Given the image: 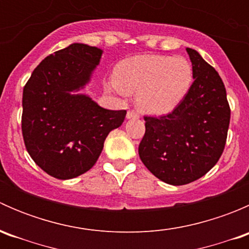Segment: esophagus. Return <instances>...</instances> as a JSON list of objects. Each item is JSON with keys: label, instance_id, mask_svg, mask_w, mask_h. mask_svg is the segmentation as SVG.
Here are the masks:
<instances>
[{"label": "esophagus", "instance_id": "34e87169", "mask_svg": "<svg viewBox=\"0 0 249 249\" xmlns=\"http://www.w3.org/2000/svg\"><path fill=\"white\" fill-rule=\"evenodd\" d=\"M126 118H127V119H139V118H140V114H139V113L136 112V110L130 109V110H127V113H126Z\"/></svg>", "mask_w": 249, "mask_h": 249}]
</instances>
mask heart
Returning <instances> with one entry per match:
<instances>
[{"label":"heart","mask_w":249,"mask_h":249,"mask_svg":"<svg viewBox=\"0 0 249 249\" xmlns=\"http://www.w3.org/2000/svg\"><path fill=\"white\" fill-rule=\"evenodd\" d=\"M193 80V66L184 57L140 55L118 65L110 87L120 94L137 91V105L145 112L165 113L184 99Z\"/></svg>","instance_id":"heart-1"}]
</instances>
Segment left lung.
Returning a JSON list of instances; mask_svg holds the SVG:
<instances>
[{
  "mask_svg": "<svg viewBox=\"0 0 249 249\" xmlns=\"http://www.w3.org/2000/svg\"><path fill=\"white\" fill-rule=\"evenodd\" d=\"M187 52L194 71L189 91L169 114L144 115L145 132L139 145L144 166L172 185L194 182L217 164L230 124L222 78L196 50Z\"/></svg>",
  "mask_w": 249,
  "mask_h": 249,
  "instance_id": "1",
  "label": "left lung"
}]
</instances>
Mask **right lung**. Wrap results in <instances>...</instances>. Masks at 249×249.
<instances>
[{"instance_id": "add662e5", "label": "right lung", "mask_w": 249, "mask_h": 249, "mask_svg": "<svg viewBox=\"0 0 249 249\" xmlns=\"http://www.w3.org/2000/svg\"><path fill=\"white\" fill-rule=\"evenodd\" d=\"M102 50L73 43L50 54L34 70L22 91L21 131L34 161L57 179L89 171L105 140L123 124L126 110L100 107L71 95L89 80Z\"/></svg>"}]
</instances>
